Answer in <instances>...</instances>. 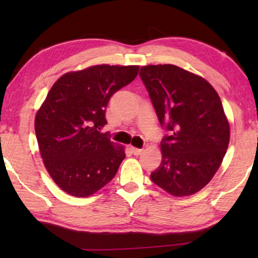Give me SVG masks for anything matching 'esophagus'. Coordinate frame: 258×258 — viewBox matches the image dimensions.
<instances>
[{"label": "esophagus", "instance_id": "esophagus-1", "mask_svg": "<svg viewBox=\"0 0 258 258\" xmlns=\"http://www.w3.org/2000/svg\"><path fill=\"white\" fill-rule=\"evenodd\" d=\"M132 151L134 155H136V156H139V155H141L143 153V149H140V148H132Z\"/></svg>", "mask_w": 258, "mask_h": 258}]
</instances>
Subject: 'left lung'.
Returning <instances> with one entry per match:
<instances>
[{
  "label": "left lung",
  "instance_id": "8db88e82",
  "mask_svg": "<svg viewBox=\"0 0 258 258\" xmlns=\"http://www.w3.org/2000/svg\"><path fill=\"white\" fill-rule=\"evenodd\" d=\"M140 77L168 132L151 181L172 196L192 195L214 177L228 149L230 128L221 98L203 77L172 64L142 67Z\"/></svg>",
  "mask_w": 258,
  "mask_h": 258
}]
</instances>
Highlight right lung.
<instances>
[{"instance_id": "add662e5", "label": "right lung", "mask_w": 258, "mask_h": 258, "mask_svg": "<svg viewBox=\"0 0 258 258\" xmlns=\"http://www.w3.org/2000/svg\"><path fill=\"white\" fill-rule=\"evenodd\" d=\"M139 69L94 66L67 73L51 87L35 117V133L44 167L63 191L88 197L114 178L124 149L100 130L110 97Z\"/></svg>"}]
</instances>
